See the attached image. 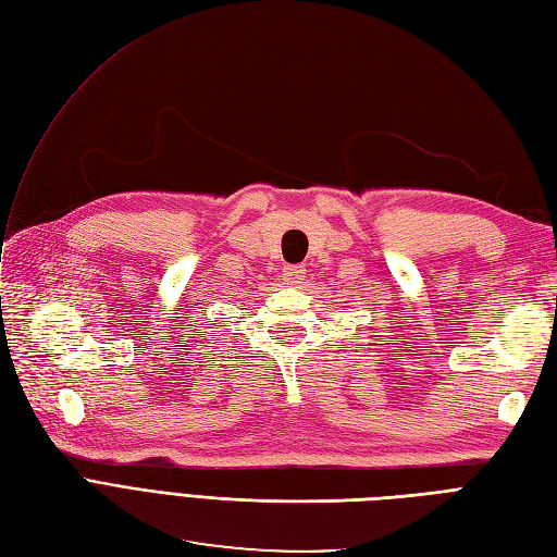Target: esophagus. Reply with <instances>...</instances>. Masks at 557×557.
I'll return each instance as SVG.
<instances>
[{
	"mask_svg": "<svg viewBox=\"0 0 557 557\" xmlns=\"http://www.w3.org/2000/svg\"><path fill=\"white\" fill-rule=\"evenodd\" d=\"M305 274H307V269H305V267L290 264V267H285V269H283V281L288 283V285H293V288H297V285L305 283Z\"/></svg>",
	"mask_w": 557,
	"mask_h": 557,
	"instance_id": "1",
	"label": "esophagus"
}]
</instances>
